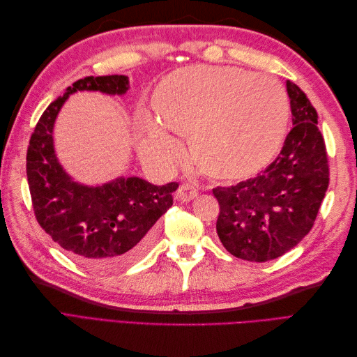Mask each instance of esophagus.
Returning a JSON list of instances; mask_svg holds the SVG:
<instances>
[{
	"label": "esophagus",
	"instance_id": "1",
	"mask_svg": "<svg viewBox=\"0 0 357 357\" xmlns=\"http://www.w3.org/2000/svg\"><path fill=\"white\" fill-rule=\"evenodd\" d=\"M198 197V190L192 185H181L176 192V199L181 202H188Z\"/></svg>",
	"mask_w": 357,
	"mask_h": 357
}]
</instances>
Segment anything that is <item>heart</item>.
<instances>
[{"instance_id":"b5f03b06","label":"heart","mask_w":357,"mask_h":357,"mask_svg":"<svg viewBox=\"0 0 357 357\" xmlns=\"http://www.w3.org/2000/svg\"><path fill=\"white\" fill-rule=\"evenodd\" d=\"M155 119H138V152L162 168L183 158L175 135L189 138L197 165L214 178L257 174L282 147L289 101L269 75L234 67L197 66L172 71L152 95Z\"/></svg>"}]
</instances>
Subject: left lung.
Segmentation results:
<instances>
[{"label": "left lung", "instance_id": "left-lung-1", "mask_svg": "<svg viewBox=\"0 0 357 357\" xmlns=\"http://www.w3.org/2000/svg\"><path fill=\"white\" fill-rule=\"evenodd\" d=\"M286 89L294 128L282 152L256 177L213 189L220 205L219 238L244 261L266 262L291 250L311 231L329 186L317 112L295 83L287 80Z\"/></svg>", "mask_w": 357, "mask_h": 357}]
</instances>
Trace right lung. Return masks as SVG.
Segmentation results:
<instances>
[{"mask_svg":"<svg viewBox=\"0 0 357 357\" xmlns=\"http://www.w3.org/2000/svg\"><path fill=\"white\" fill-rule=\"evenodd\" d=\"M128 75L84 77L53 101L31 135L26 176L37 222L73 259L95 271L112 273L134 264L153 241V225L172 205L178 183L155 186L139 177L104 185L75 181L62 168L53 146V126L68 96L79 91L125 95Z\"/></svg>","mask_w":357,"mask_h":357,"instance_id":"right-lung-1","label":"right lung"}]
</instances>
